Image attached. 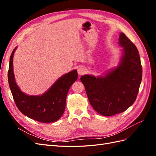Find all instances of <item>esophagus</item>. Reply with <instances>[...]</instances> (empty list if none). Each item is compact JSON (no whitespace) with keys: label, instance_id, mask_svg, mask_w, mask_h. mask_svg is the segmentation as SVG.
I'll use <instances>...</instances> for the list:
<instances>
[{"label":"esophagus","instance_id":"34e87169","mask_svg":"<svg viewBox=\"0 0 156 156\" xmlns=\"http://www.w3.org/2000/svg\"><path fill=\"white\" fill-rule=\"evenodd\" d=\"M77 72H78L79 75H83V74H84V73H86V70H85V69H84L83 67H79V68H78Z\"/></svg>","mask_w":156,"mask_h":156}]
</instances>
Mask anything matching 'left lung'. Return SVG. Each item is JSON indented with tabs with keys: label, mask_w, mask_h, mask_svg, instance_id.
<instances>
[{
	"label": "left lung",
	"mask_w": 156,
	"mask_h": 156,
	"mask_svg": "<svg viewBox=\"0 0 156 156\" xmlns=\"http://www.w3.org/2000/svg\"><path fill=\"white\" fill-rule=\"evenodd\" d=\"M119 44L124 55L119 66L105 77L85 75L81 77L90 105L106 116L119 114L133 104L142 81L143 69L136 47L124 33H120Z\"/></svg>",
	"instance_id": "1"
}]
</instances>
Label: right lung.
Returning <instances> with one entry per match:
<instances>
[{
	"label": "right lung",
	"instance_id": "obj_1",
	"mask_svg": "<svg viewBox=\"0 0 156 156\" xmlns=\"http://www.w3.org/2000/svg\"><path fill=\"white\" fill-rule=\"evenodd\" d=\"M16 48L10 56L8 72L9 86L14 101L23 115L42 123L58 120L65 110L68 90L77 81V70H73L59 78L49 90L41 96H29L22 92L15 81L13 71V57Z\"/></svg>",
	"mask_w": 156,
	"mask_h": 156
}]
</instances>
